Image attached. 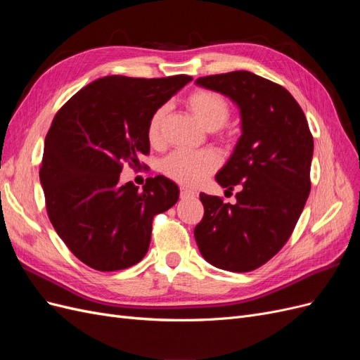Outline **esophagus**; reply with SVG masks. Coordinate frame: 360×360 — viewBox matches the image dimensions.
<instances>
[{
  "label": "esophagus",
  "mask_w": 360,
  "mask_h": 360,
  "mask_svg": "<svg viewBox=\"0 0 360 360\" xmlns=\"http://www.w3.org/2000/svg\"><path fill=\"white\" fill-rule=\"evenodd\" d=\"M195 197V192L188 189V188H180V198L181 200H186V198H192Z\"/></svg>",
  "instance_id": "esophagus-1"
}]
</instances>
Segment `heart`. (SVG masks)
Returning <instances> with one entry per match:
<instances>
[{"label":"heart","instance_id":"heart-1","mask_svg":"<svg viewBox=\"0 0 360 360\" xmlns=\"http://www.w3.org/2000/svg\"><path fill=\"white\" fill-rule=\"evenodd\" d=\"M186 105L198 122L209 130L222 127L230 118L231 108L225 97L212 90H195L186 99ZM167 117V106H159L151 114L147 124V138L151 146L162 143V129ZM221 165V159L213 150L172 151L160 162V171L171 180L197 186Z\"/></svg>","mask_w":360,"mask_h":360}]
</instances>
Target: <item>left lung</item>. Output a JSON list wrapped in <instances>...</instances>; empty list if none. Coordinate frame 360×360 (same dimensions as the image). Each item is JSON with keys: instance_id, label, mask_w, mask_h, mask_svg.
I'll use <instances>...</instances> for the list:
<instances>
[{"instance_id": "obj_1", "label": "left lung", "mask_w": 360, "mask_h": 360, "mask_svg": "<svg viewBox=\"0 0 360 360\" xmlns=\"http://www.w3.org/2000/svg\"><path fill=\"white\" fill-rule=\"evenodd\" d=\"M195 84L238 106L242 135L216 181L236 204L200 193L204 216L195 240L205 261L228 271H250L287 243L311 191L314 139L296 99L246 70L202 76Z\"/></svg>"}]
</instances>
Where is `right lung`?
<instances>
[{
  "mask_svg": "<svg viewBox=\"0 0 360 360\" xmlns=\"http://www.w3.org/2000/svg\"><path fill=\"white\" fill-rule=\"evenodd\" d=\"M168 78L105 76L69 99L53 117L40 183L49 221L72 254L101 271L123 270L147 254L151 222L179 200V186L156 176L143 191L120 183L124 163L150 151L148 120L184 85Z\"/></svg>",
  "mask_w": 360,
  "mask_h": 360,
  "instance_id": "1",
  "label": "right lung"
}]
</instances>
